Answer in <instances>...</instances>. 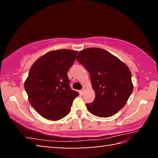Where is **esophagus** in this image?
Instances as JSON below:
<instances>
[{
    "label": "esophagus",
    "instance_id": "esophagus-1",
    "mask_svg": "<svg viewBox=\"0 0 158 158\" xmlns=\"http://www.w3.org/2000/svg\"><path fill=\"white\" fill-rule=\"evenodd\" d=\"M85 91V89H83L81 90V94H84V93Z\"/></svg>",
    "mask_w": 158,
    "mask_h": 158
}]
</instances>
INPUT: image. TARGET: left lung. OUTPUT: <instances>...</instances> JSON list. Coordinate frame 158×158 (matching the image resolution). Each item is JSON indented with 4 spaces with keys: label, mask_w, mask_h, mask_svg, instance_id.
<instances>
[{
    "label": "left lung",
    "mask_w": 158,
    "mask_h": 158,
    "mask_svg": "<svg viewBox=\"0 0 158 158\" xmlns=\"http://www.w3.org/2000/svg\"><path fill=\"white\" fill-rule=\"evenodd\" d=\"M77 60L90 75L94 101L85 104L96 116H113L127 103L133 90L132 75L128 67L111 53L100 48H88L81 51Z\"/></svg>",
    "instance_id": "1"
}]
</instances>
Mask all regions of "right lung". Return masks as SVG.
Masks as SVG:
<instances>
[{
  "mask_svg": "<svg viewBox=\"0 0 158 158\" xmlns=\"http://www.w3.org/2000/svg\"><path fill=\"white\" fill-rule=\"evenodd\" d=\"M77 51H51L40 57L29 70L24 83L28 100L42 117L58 121L71 110L79 93L71 89L68 71L73 65Z\"/></svg>",
  "mask_w": 158,
  "mask_h": 158,
  "instance_id": "1",
  "label": "right lung"
}]
</instances>
